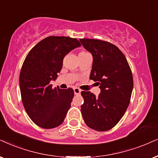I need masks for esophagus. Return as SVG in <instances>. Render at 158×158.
<instances>
[{
    "mask_svg": "<svg viewBox=\"0 0 158 158\" xmlns=\"http://www.w3.org/2000/svg\"><path fill=\"white\" fill-rule=\"evenodd\" d=\"M73 92H74L75 95H79L81 93V90L79 88H74L73 89Z\"/></svg>",
    "mask_w": 158,
    "mask_h": 158,
    "instance_id": "1",
    "label": "esophagus"
}]
</instances>
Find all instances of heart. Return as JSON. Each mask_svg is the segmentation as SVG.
Segmentation results:
<instances>
[{"instance_id":"heart-1","label":"heart","mask_w":158,"mask_h":158,"mask_svg":"<svg viewBox=\"0 0 158 158\" xmlns=\"http://www.w3.org/2000/svg\"><path fill=\"white\" fill-rule=\"evenodd\" d=\"M81 53H85V52H81Z\"/></svg>"}]
</instances>
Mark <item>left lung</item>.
<instances>
[{"mask_svg":"<svg viewBox=\"0 0 158 158\" xmlns=\"http://www.w3.org/2000/svg\"><path fill=\"white\" fill-rule=\"evenodd\" d=\"M79 41L93 55L89 79L98 81L101 89L97 97L89 91L81 93L83 119L92 129L109 131L119 123L128 106L133 88L132 72L126 57L115 45L96 39Z\"/></svg>","mask_w":158,"mask_h":158,"instance_id":"obj_1","label":"left lung"}]
</instances>
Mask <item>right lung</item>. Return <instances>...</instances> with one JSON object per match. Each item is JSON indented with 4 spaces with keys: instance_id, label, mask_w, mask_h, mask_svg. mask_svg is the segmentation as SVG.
<instances>
[{
    "instance_id": "right-lung-1",
    "label": "right lung",
    "mask_w": 158,
    "mask_h": 158,
    "mask_svg": "<svg viewBox=\"0 0 158 158\" xmlns=\"http://www.w3.org/2000/svg\"><path fill=\"white\" fill-rule=\"evenodd\" d=\"M81 47L77 39L49 36L27 54L19 75L22 101L29 117L38 126L50 129L60 125L71 107L73 89H52L65 56Z\"/></svg>"
}]
</instances>
